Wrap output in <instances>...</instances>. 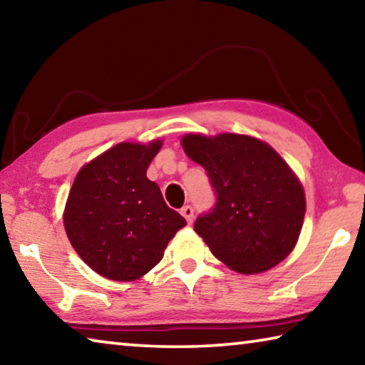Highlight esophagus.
<instances>
[{"label":"esophagus","instance_id":"1","mask_svg":"<svg viewBox=\"0 0 365 365\" xmlns=\"http://www.w3.org/2000/svg\"><path fill=\"white\" fill-rule=\"evenodd\" d=\"M180 214L183 215L185 219H187L188 224H191V222H193L195 211H193V207H191V206H183V207H182V211H180Z\"/></svg>","mask_w":365,"mask_h":365}]
</instances>
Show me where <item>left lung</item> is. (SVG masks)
I'll return each mask as SVG.
<instances>
[{
    "instance_id": "8db88e82",
    "label": "left lung",
    "mask_w": 365,
    "mask_h": 365,
    "mask_svg": "<svg viewBox=\"0 0 365 365\" xmlns=\"http://www.w3.org/2000/svg\"><path fill=\"white\" fill-rule=\"evenodd\" d=\"M215 193L195 232L212 255L240 274H259L293 251L306 212L302 185L274 148L237 133L182 138Z\"/></svg>"
}]
</instances>
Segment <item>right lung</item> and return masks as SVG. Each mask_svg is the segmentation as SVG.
<instances>
[{"label":"right lung","instance_id":"add662e5","mask_svg":"<svg viewBox=\"0 0 365 365\" xmlns=\"http://www.w3.org/2000/svg\"><path fill=\"white\" fill-rule=\"evenodd\" d=\"M163 141L119 143L85 164L66 202L69 242L88 267L117 282L143 277L187 225L146 170Z\"/></svg>","mask_w":365,"mask_h":365}]
</instances>
